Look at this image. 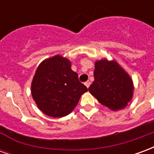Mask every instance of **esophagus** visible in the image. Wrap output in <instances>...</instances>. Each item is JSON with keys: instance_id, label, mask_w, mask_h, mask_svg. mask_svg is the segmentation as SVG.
<instances>
[{"instance_id": "esophagus-1", "label": "esophagus", "mask_w": 154, "mask_h": 154, "mask_svg": "<svg viewBox=\"0 0 154 154\" xmlns=\"http://www.w3.org/2000/svg\"><path fill=\"white\" fill-rule=\"evenodd\" d=\"M85 86H86V87H87V88H88V87H90V85H91V82L90 81H87V82H85Z\"/></svg>"}]
</instances>
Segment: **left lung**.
<instances>
[{
  "label": "left lung",
  "instance_id": "obj_1",
  "mask_svg": "<svg viewBox=\"0 0 154 154\" xmlns=\"http://www.w3.org/2000/svg\"><path fill=\"white\" fill-rule=\"evenodd\" d=\"M94 79L88 90L101 105L110 110H122L132 99V78L116 61L106 58L96 61Z\"/></svg>",
  "mask_w": 154,
  "mask_h": 154
}]
</instances>
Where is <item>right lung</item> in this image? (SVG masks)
Here are the masks:
<instances>
[{
  "instance_id": "add662e5",
  "label": "right lung",
  "mask_w": 154,
  "mask_h": 154,
  "mask_svg": "<svg viewBox=\"0 0 154 154\" xmlns=\"http://www.w3.org/2000/svg\"><path fill=\"white\" fill-rule=\"evenodd\" d=\"M71 65L70 60L57 54L44 59L36 69L31 83L32 97L38 109L48 116H67L87 91Z\"/></svg>"
}]
</instances>
